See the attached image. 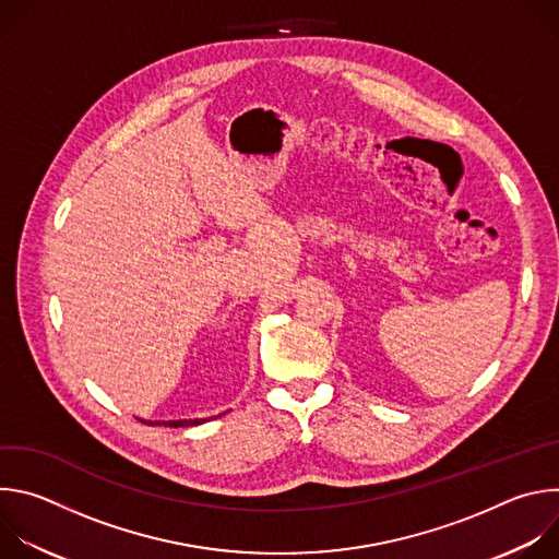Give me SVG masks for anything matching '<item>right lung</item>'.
Segmentation results:
<instances>
[{
	"label": "right lung",
	"mask_w": 559,
	"mask_h": 559,
	"mask_svg": "<svg viewBox=\"0 0 559 559\" xmlns=\"http://www.w3.org/2000/svg\"><path fill=\"white\" fill-rule=\"evenodd\" d=\"M141 420V418H139ZM205 420H210V418H188V420H141V423H145V425H164V427H194V425H201V423H205Z\"/></svg>",
	"instance_id": "add662e5"
}]
</instances>
